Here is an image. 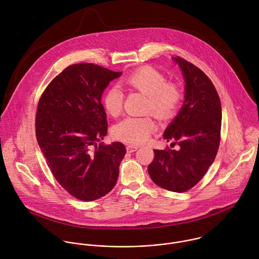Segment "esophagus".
<instances>
[{"instance_id":"obj_1","label":"esophagus","mask_w":259,"mask_h":259,"mask_svg":"<svg viewBox=\"0 0 259 259\" xmlns=\"http://www.w3.org/2000/svg\"><path fill=\"white\" fill-rule=\"evenodd\" d=\"M138 148H139V146H137V145H131V144H129V145L126 146V150H127L128 153H132V152L136 151Z\"/></svg>"}]
</instances>
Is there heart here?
Instances as JSON below:
<instances>
[{"label": "heart", "mask_w": 259, "mask_h": 259, "mask_svg": "<svg viewBox=\"0 0 259 259\" xmlns=\"http://www.w3.org/2000/svg\"><path fill=\"white\" fill-rule=\"evenodd\" d=\"M124 85L147 95L145 113H153L161 120H168L178 112L183 94L180 87L167 81L165 75L155 68L143 66L132 72L123 80ZM104 109L112 117L121 114L124 103V94L117 86L109 87L103 95ZM157 128L152 115L141 117L129 116L116 124L113 136L123 142L140 144L145 142Z\"/></svg>", "instance_id": "heart-1"}]
</instances>
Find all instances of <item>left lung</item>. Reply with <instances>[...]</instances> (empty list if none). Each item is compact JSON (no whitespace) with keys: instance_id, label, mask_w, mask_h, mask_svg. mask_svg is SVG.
Here are the masks:
<instances>
[{"instance_id":"obj_1","label":"left lung","mask_w":259,"mask_h":259,"mask_svg":"<svg viewBox=\"0 0 259 259\" xmlns=\"http://www.w3.org/2000/svg\"><path fill=\"white\" fill-rule=\"evenodd\" d=\"M186 82L184 104L164 132L178 150L154 149L148 172L156 185L173 192L194 187L213 163L220 143L221 103L206 74L181 57L174 58Z\"/></svg>"}]
</instances>
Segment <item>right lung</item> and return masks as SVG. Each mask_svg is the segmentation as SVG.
<instances>
[{
	"label": "right lung",
	"mask_w": 259,
	"mask_h": 259,
	"mask_svg": "<svg viewBox=\"0 0 259 259\" xmlns=\"http://www.w3.org/2000/svg\"><path fill=\"white\" fill-rule=\"evenodd\" d=\"M114 72L92 63L68 66L41 95L36 112V137L58 183L73 197L93 201L116 185L126 154L120 142L101 140L108 124L101 96Z\"/></svg>",
	"instance_id": "obj_1"
}]
</instances>
